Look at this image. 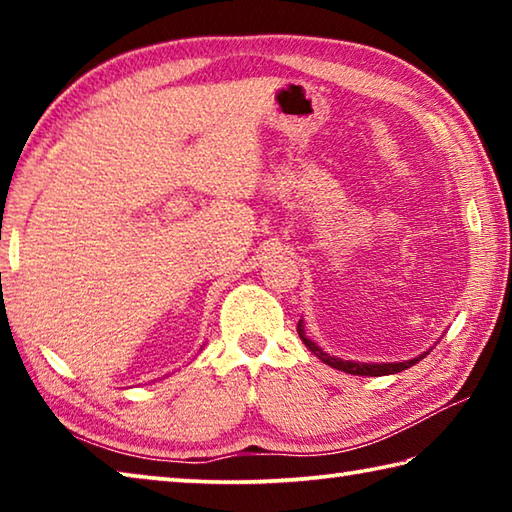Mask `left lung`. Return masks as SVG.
<instances>
[{"label": "left lung", "mask_w": 512, "mask_h": 512, "mask_svg": "<svg viewBox=\"0 0 512 512\" xmlns=\"http://www.w3.org/2000/svg\"><path fill=\"white\" fill-rule=\"evenodd\" d=\"M298 336H300V341L307 345V350H309L311 354H316V357H318L320 361H323V363H327V366L348 372V375H359V377H384V375H395V372H402V370H406V368L415 366V363L422 361V359L427 357V354L431 352V348H429L427 352L418 354V357L406 359V361H393V363H363V361H352V359L345 361V359H339V357H332V354L325 352L323 348H320V345H316L314 341H311L309 336L305 334V323H302V318L298 320ZM438 341H440V339H438Z\"/></svg>", "instance_id": "8db88e82"}]
</instances>
